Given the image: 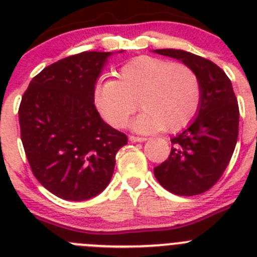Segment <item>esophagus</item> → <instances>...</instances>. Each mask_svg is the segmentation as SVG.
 I'll return each mask as SVG.
<instances>
[{
    "mask_svg": "<svg viewBox=\"0 0 257 257\" xmlns=\"http://www.w3.org/2000/svg\"><path fill=\"white\" fill-rule=\"evenodd\" d=\"M131 143H144L147 142V138H139V136H130L128 138Z\"/></svg>",
    "mask_w": 257,
    "mask_h": 257,
    "instance_id": "1",
    "label": "esophagus"
}]
</instances>
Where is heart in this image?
I'll use <instances>...</instances> for the list:
<instances>
[{"mask_svg":"<svg viewBox=\"0 0 257 257\" xmlns=\"http://www.w3.org/2000/svg\"><path fill=\"white\" fill-rule=\"evenodd\" d=\"M117 76L118 81H100L94 92L96 109L110 126L123 127L138 108L136 100L144 108L131 122L136 133H176L198 112L201 83L188 65L144 55L124 64Z\"/></svg>","mask_w":257,"mask_h":257,"instance_id":"b5f03b06","label":"heart"}]
</instances>
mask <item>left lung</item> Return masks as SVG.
<instances>
[{"label":"left lung","instance_id":"obj_1","mask_svg":"<svg viewBox=\"0 0 257 257\" xmlns=\"http://www.w3.org/2000/svg\"><path fill=\"white\" fill-rule=\"evenodd\" d=\"M153 52L192 68L201 83L197 117L171 139L169 158L154 167V176L169 192L197 196L213 187L230 161L238 139L239 109L230 79L208 59L184 50Z\"/></svg>","mask_w":257,"mask_h":257}]
</instances>
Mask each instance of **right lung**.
I'll return each instance as SVG.
<instances>
[{
  "mask_svg": "<svg viewBox=\"0 0 257 257\" xmlns=\"http://www.w3.org/2000/svg\"><path fill=\"white\" fill-rule=\"evenodd\" d=\"M122 52V51H118ZM113 52L85 51L49 65L22 97L19 123L37 180L67 201L100 194L113 176L115 154L127 136L95 108L97 78Z\"/></svg>",
  "mask_w": 257,
  "mask_h": 257,
  "instance_id": "obj_1",
  "label": "right lung"
}]
</instances>
